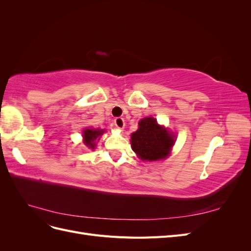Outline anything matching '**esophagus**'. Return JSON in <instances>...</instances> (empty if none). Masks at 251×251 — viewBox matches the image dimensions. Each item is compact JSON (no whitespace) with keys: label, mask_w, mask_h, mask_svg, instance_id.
Masks as SVG:
<instances>
[{"label":"esophagus","mask_w":251,"mask_h":251,"mask_svg":"<svg viewBox=\"0 0 251 251\" xmlns=\"http://www.w3.org/2000/svg\"><path fill=\"white\" fill-rule=\"evenodd\" d=\"M114 125H115V126L117 128H119V130H123L126 126L125 119L123 117H116L115 119H114Z\"/></svg>","instance_id":"esophagus-1"}]
</instances>
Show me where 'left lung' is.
<instances>
[{"mask_svg":"<svg viewBox=\"0 0 251 251\" xmlns=\"http://www.w3.org/2000/svg\"><path fill=\"white\" fill-rule=\"evenodd\" d=\"M138 130L131 135L132 150L143 161H157L168 157L175 144V135L158 125L154 117L142 118Z\"/></svg>","mask_w":251,"mask_h":251,"instance_id":"1","label":"left lung"}]
</instances>
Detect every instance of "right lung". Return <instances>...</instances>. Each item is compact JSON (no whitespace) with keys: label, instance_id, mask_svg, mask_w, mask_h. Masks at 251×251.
Listing matches in <instances>:
<instances>
[{"label":"right lung","instance_id":"right-lung-1","mask_svg":"<svg viewBox=\"0 0 251 251\" xmlns=\"http://www.w3.org/2000/svg\"><path fill=\"white\" fill-rule=\"evenodd\" d=\"M104 130H100V128H86L82 132L83 137V143L90 149H94L96 147V140H100V136L103 134Z\"/></svg>","mask_w":251,"mask_h":251}]
</instances>
